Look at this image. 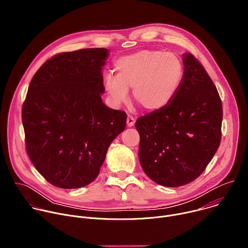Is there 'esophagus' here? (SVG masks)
Instances as JSON below:
<instances>
[{
  "instance_id": "obj_1",
  "label": "esophagus",
  "mask_w": 248,
  "mask_h": 248,
  "mask_svg": "<svg viewBox=\"0 0 248 248\" xmlns=\"http://www.w3.org/2000/svg\"><path fill=\"white\" fill-rule=\"evenodd\" d=\"M134 123H135V119L133 117H131V116H128L127 119H126V125L128 127H131V126L134 125Z\"/></svg>"
}]
</instances>
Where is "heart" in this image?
<instances>
[{"label":"heart","mask_w":248,"mask_h":248,"mask_svg":"<svg viewBox=\"0 0 248 248\" xmlns=\"http://www.w3.org/2000/svg\"><path fill=\"white\" fill-rule=\"evenodd\" d=\"M116 75L107 73L103 81L111 102H124L128 89L132 99L146 112H158L178 94L185 75L181 58L171 52L144 49L120 57L115 62Z\"/></svg>","instance_id":"obj_1"}]
</instances>
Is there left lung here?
<instances>
[{"label":"left lung","mask_w":248,"mask_h":248,"mask_svg":"<svg viewBox=\"0 0 248 248\" xmlns=\"http://www.w3.org/2000/svg\"><path fill=\"white\" fill-rule=\"evenodd\" d=\"M181 88L166 108L140 117L138 158L156 184L178 187L203 172L221 142L222 102L201 63L184 54Z\"/></svg>","instance_id":"left-lung-1"}]
</instances>
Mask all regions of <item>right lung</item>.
Returning <instances> with one entry per match:
<instances>
[{"mask_svg":"<svg viewBox=\"0 0 248 248\" xmlns=\"http://www.w3.org/2000/svg\"><path fill=\"white\" fill-rule=\"evenodd\" d=\"M104 48L58 54L31 79L22 106L26 152L51 185L65 189L92 183L108 148L124 130L126 114L108 108Z\"/></svg>","mask_w":248,"mask_h":248,"instance_id":"1","label":"right lung"}]
</instances>
